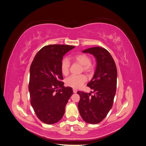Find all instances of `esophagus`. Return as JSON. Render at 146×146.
<instances>
[{
	"instance_id": "obj_1",
	"label": "esophagus",
	"mask_w": 146,
	"mask_h": 146,
	"mask_svg": "<svg viewBox=\"0 0 146 146\" xmlns=\"http://www.w3.org/2000/svg\"><path fill=\"white\" fill-rule=\"evenodd\" d=\"M77 90L76 89V88H73V92H74V93H76L77 92Z\"/></svg>"
}]
</instances>
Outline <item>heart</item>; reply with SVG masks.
<instances>
[{
	"mask_svg": "<svg viewBox=\"0 0 146 146\" xmlns=\"http://www.w3.org/2000/svg\"><path fill=\"white\" fill-rule=\"evenodd\" d=\"M73 59L79 64L83 66V70L85 72H90L92 69L93 66L91 62V58L86 54H78L73 56ZM70 62L68 58H63L60 64L61 72L64 76L68 75L69 72ZM87 80L86 77L83 74L72 75L65 80L66 85L74 88H78Z\"/></svg>",
	"mask_w": 146,
	"mask_h": 146,
	"instance_id": "heart-1",
	"label": "heart"
}]
</instances>
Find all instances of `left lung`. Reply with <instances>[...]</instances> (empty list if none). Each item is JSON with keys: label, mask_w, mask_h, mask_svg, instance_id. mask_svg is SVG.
<instances>
[{"label": "left lung", "mask_w": 146, "mask_h": 146, "mask_svg": "<svg viewBox=\"0 0 146 146\" xmlns=\"http://www.w3.org/2000/svg\"><path fill=\"white\" fill-rule=\"evenodd\" d=\"M83 52L96 57L97 67L92 80L87 84L94 95L78 91L80 97L78 107L83 121L95 124L103 121L113 107L116 91L117 68L112 56L104 48L91 47Z\"/></svg>", "instance_id": "8db88e82"}]
</instances>
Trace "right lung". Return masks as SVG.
Returning a JSON list of instances; mask_svg holds the SVG:
<instances>
[{
	"instance_id": "add662e5",
	"label": "right lung",
	"mask_w": 146,
	"mask_h": 146,
	"mask_svg": "<svg viewBox=\"0 0 146 146\" xmlns=\"http://www.w3.org/2000/svg\"><path fill=\"white\" fill-rule=\"evenodd\" d=\"M75 47L51 44L43 47L35 55L30 68L29 90L30 104L39 120L53 124L63 117L65 107L73 94L64 86L60 64L63 56Z\"/></svg>"
}]
</instances>
